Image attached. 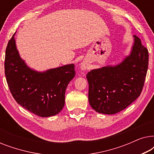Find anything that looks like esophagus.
<instances>
[{"mask_svg": "<svg viewBox=\"0 0 154 154\" xmlns=\"http://www.w3.org/2000/svg\"><path fill=\"white\" fill-rule=\"evenodd\" d=\"M81 68L82 70H86V69H88V64H87V63H85V62L81 63Z\"/></svg>", "mask_w": 154, "mask_h": 154, "instance_id": "esophagus-1", "label": "esophagus"}]
</instances>
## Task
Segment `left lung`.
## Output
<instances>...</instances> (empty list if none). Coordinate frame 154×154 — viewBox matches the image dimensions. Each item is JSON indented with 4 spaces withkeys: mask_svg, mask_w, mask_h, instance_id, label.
I'll return each mask as SVG.
<instances>
[{
    "mask_svg": "<svg viewBox=\"0 0 154 154\" xmlns=\"http://www.w3.org/2000/svg\"><path fill=\"white\" fill-rule=\"evenodd\" d=\"M130 55L116 66H103L88 73V100L97 112L115 114L140 95L149 64V52L134 35Z\"/></svg>",
    "mask_w": 154,
    "mask_h": 154,
    "instance_id": "left-lung-1",
    "label": "left lung"
}]
</instances>
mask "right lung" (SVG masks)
Listing matches in <instances>:
<instances>
[{"mask_svg": "<svg viewBox=\"0 0 154 154\" xmlns=\"http://www.w3.org/2000/svg\"><path fill=\"white\" fill-rule=\"evenodd\" d=\"M14 34L5 50V73L13 97L25 109L41 117L62 110L66 87L75 75L74 64L38 72L27 66L17 50Z\"/></svg>", "mask_w": 154, "mask_h": 154, "instance_id": "obj_1", "label": "right lung"}]
</instances>
